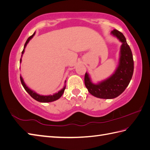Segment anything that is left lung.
Here are the masks:
<instances>
[{
    "label": "left lung",
    "instance_id": "1",
    "mask_svg": "<svg viewBox=\"0 0 150 150\" xmlns=\"http://www.w3.org/2000/svg\"><path fill=\"white\" fill-rule=\"evenodd\" d=\"M111 35L122 43L119 65L114 73L97 84L93 83L87 72L85 75V85L90 94L101 99H113L121 94L129 85L134 73L132 52L125 36L116 29L111 31Z\"/></svg>",
    "mask_w": 150,
    "mask_h": 150
}]
</instances>
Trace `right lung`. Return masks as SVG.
Masks as SVG:
<instances>
[{
  "label": "right lung",
  "instance_id": "right-lung-1",
  "mask_svg": "<svg viewBox=\"0 0 150 150\" xmlns=\"http://www.w3.org/2000/svg\"><path fill=\"white\" fill-rule=\"evenodd\" d=\"M35 32L33 33V35H32L31 36H29V37L28 38L27 41H26L25 44L24 45V49H23V51L22 52V54H24L25 48L26 47V45H27V44L29 43L30 40H31L33 37V36H35ZM22 56H21V60H20V62H21V63L22 62ZM20 78H21V83H22V85L23 86H24V88L25 90V91L27 92L28 94L30 96H31L33 99H35V100H36L37 101L41 102V103H49V102H52V101H54L57 100V99H58L59 98H60L61 96L63 95V94H64V91H65V87H66V85H65L64 86V88H63L62 90H60V91H58L57 93H55V94H54L53 95L42 96V95H40V94H37V93L35 92V91H32L31 89H30L28 87V86L25 85V82L24 81V79H23V78H22V77L21 76H20ZM65 82H66V81H65Z\"/></svg>",
  "mask_w": 150,
  "mask_h": 150
}]
</instances>
